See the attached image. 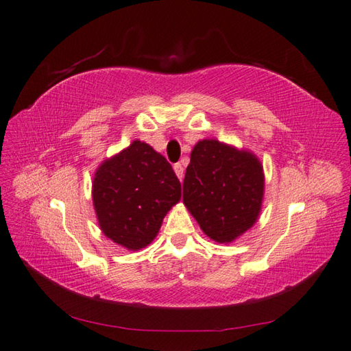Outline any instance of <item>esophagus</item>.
I'll list each match as a JSON object with an SVG mask.
<instances>
[{
  "mask_svg": "<svg viewBox=\"0 0 351 351\" xmlns=\"http://www.w3.org/2000/svg\"><path fill=\"white\" fill-rule=\"evenodd\" d=\"M173 170H175V173H176L179 181H182V179H184V167H182L181 162H176V165L173 166Z\"/></svg>",
  "mask_w": 351,
  "mask_h": 351,
  "instance_id": "1",
  "label": "esophagus"
}]
</instances>
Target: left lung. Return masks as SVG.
Returning <instances> with one entry per match:
<instances>
[{"label":"left lung","instance_id":"left-lung-1","mask_svg":"<svg viewBox=\"0 0 351 351\" xmlns=\"http://www.w3.org/2000/svg\"><path fill=\"white\" fill-rule=\"evenodd\" d=\"M182 189L184 205L200 229L215 242L229 243L257 221L263 166L252 152L205 138L191 151Z\"/></svg>","mask_w":351,"mask_h":351}]
</instances>
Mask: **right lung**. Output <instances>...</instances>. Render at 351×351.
<instances>
[{"instance_id":"right-lung-1","label":"right lung","mask_w":351,"mask_h":351,"mask_svg":"<svg viewBox=\"0 0 351 351\" xmlns=\"http://www.w3.org/2000/svg\"><path fill=\"white\" fill-rule=\"evenodd\" d=\"M179 199L181 182L172 166L141 141L104 160L94 175L93 202L100 229L132 251L149 245Z\"/></svg>"}]
</instances>
